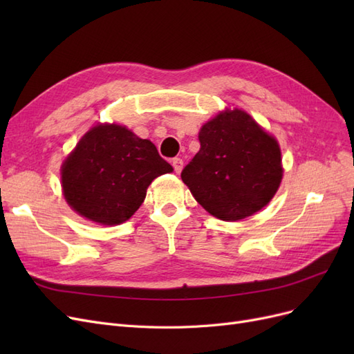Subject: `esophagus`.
I'll list each match as a JSON object with an SVG mask.
<instances>
[{
    "instance_id": "obj_1",
    "label": "esophagus",
    "mask_w": 354,
    "mask_h": 354,
    "mask_svg": "<svg viewBox=\"0 0 354 354\" xmlns=\"http://www.w3.org/2000/svg\"><path fill=\"white\" fill-rule=\"evenodd\" d=\"M173 167H174V171L178 174L181 173V169H183V159L181 158H174L173 159Z\"/></svg>"
}]
</instances>
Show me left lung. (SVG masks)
I'll list each match as a JSON object with an SVG mask.
<instances>
[{
    "instance_id": "obj_1",
    "label": "left lung",
    "mask_w": 354,
    "mask_h": 354,
    "mask_svg": "<svg viewBox=\"0 0 354 354\" xmlns=\"http://www.w3.org/2000/svg\"><path fill=\"white\" fill-rule=\"evenodd\" d=\"M199 142L181 180L211 216L238 221L272 201L283 176L281 149L248 113L220 112L202 125Z\"/></svg>"
}]
</instances>
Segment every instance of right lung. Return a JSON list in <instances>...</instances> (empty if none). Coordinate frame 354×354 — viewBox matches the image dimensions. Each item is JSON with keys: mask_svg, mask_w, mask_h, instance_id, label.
Instances as JSON below:
<instances>
[{"mask_svg": "<svg viewBox=\"0 0 354 354\" xmlns=\"http://www.w3.org/2000/svg\"><path fill=\"white\" fill-rule=\"evenodd\" d=\"M171 167L151 140L118 124H99L82 136L62 165L69 207L91 221L113 226L140 208L152 181Z\"/></svg>", "mask_w": 354, "mask_h": 354, "instance_id": "right-lung-1", "label": "right lung"}]
</instances>
